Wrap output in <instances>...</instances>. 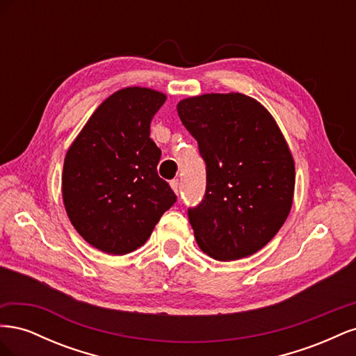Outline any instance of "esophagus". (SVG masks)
<instances>
[{"instance_id": "esophagus-1", "label": "esophagus", "mask_w": 356, "mask_h": 356, "mask_svg": "<svg viewBox=\"0 0 356 356\" xmlns=\"http://www.w3.org/2000/svg\"><path fill=\"white\" fill-rule=\"evenodd\" d=\"M170 187H172V190H174L177 195L179 193V181L178 179H172L170 181Z\"/></svg>"}]
</instances>
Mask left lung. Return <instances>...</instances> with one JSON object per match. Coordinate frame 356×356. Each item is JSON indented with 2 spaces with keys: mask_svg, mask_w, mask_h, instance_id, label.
<instances>
[{
  "mask_svg": "<svg viewBox=\"0 0 356 356\" xmlns=\"http://www.w3.org/2000/svg\"><path fill=\"white\" fill-rule=\"evenodd\" d=\"M177 110L207 163V191L188 209L200 250L220 261L255 254L293 207L296 168L281 129L242 93L193 96Z\"/></svg>",
  "mask_w": 356,
  "mask_h": 356,
  "instance_id": "8db88e82",
  "label": "left lung"
}]
</instances>
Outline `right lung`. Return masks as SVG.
Instances as JSON below:
<instances>
[{
  "label": "right lung",
  "mask_w": 356,
  "mask_h": 356,
  "mask_svg": "<svg viewBox=\"0 0 356 356\" xmlns=\"http://www.w3.org/2000/svg\"><path fill=\"white\" fill-rule=\"evenodd\" d=\"M166 96L126 88L106 98L68 148L62 197L74 229L99 251L124 255L143 246L175 193L157 174L160 148L149 123Z\"/></svg>",
  "instance_id": "obj_1"
}]
</instances>
